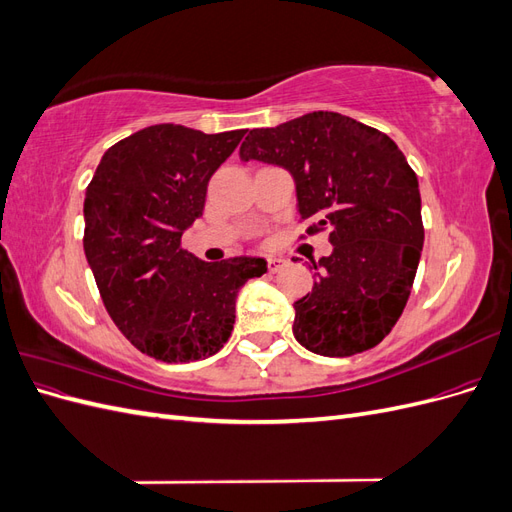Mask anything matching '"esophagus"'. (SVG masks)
Returning <instances> with one entry per match:
<instances>
[{
  "label": "esophagus",
  "mask_w": 512,
  "mask_h": 512,
  "mask_svg": "<svg viewBox=\"0 0 512 512\" xmlns=\"http://www.w3.org/2000/svg\"><path fill=\"white\" fill-rule=\"evenodd\" d=\"M286 265L284 258H277V256H269L267 258V267H269V273H277L282 267Z\"/></svg>",
  "instance_id": "obj_1"
}]
</instances>
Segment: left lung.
Masks as SVG:
<instances>
[{
	"instance_id": "obj_1",
	"label": "left lung",
	"mask_w": 512,
	"mask_h": 512,
	"mask_svg": "<svg viewBox=\"0 0 512 512\" xmlns=\"http://www.w3.org/2000/svg\"><path fill=\"white\" fill-rule=\"evenodd\" d=\"M288 170L307 232L329 228L333 252L312 260V292L294 301L292 333L322 356L378 346L408 303L425 230L418 179L389 136L316 111L250 130L239 149ZM309 267V269H312Z\"/></svg>"
}]
</instances>
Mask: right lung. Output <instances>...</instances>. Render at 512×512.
<instances>
[{"label":"right lung","mask_w":512,"mask_h":512,"mask_svg":"<svg viewBox=\"0 0 512 512\" xmlns=\"http://www.w3.org/2000/svg\"><path fill=\"white\" fill-rule=\"evenodd\" d=\"M245 130L205 134L158 123L108 149L85 192V256L108 316L164 363L218 352L232 333L241 286L267 262H205L181 250L203 215L207 183Z\"/></svg>","instance_id":"obj_1"}]
</instances>
